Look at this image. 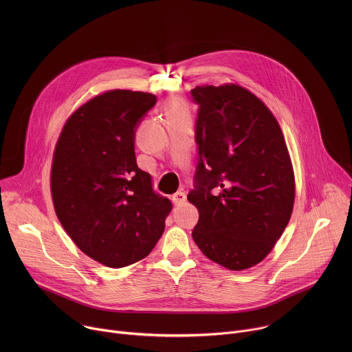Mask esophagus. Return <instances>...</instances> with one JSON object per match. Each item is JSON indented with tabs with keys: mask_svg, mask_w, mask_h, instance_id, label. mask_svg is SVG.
I'll return each mask as SVG.
<instances>
[{
	"mask_svg": "<svg viewBox=\"0 0 352 352\" xmlns=\"http://www.w3.org/2000/svg\"><path fill=\"white\" fill-rule=\"evenodd\" d=\"M185 200H186V195H185L184 192H181V190H179V192H175V193L173 195V202H174L175 206L184 205Z\"/></svg>",
	"mask_w": 352,
	"mask_h": 352,
	"instance_id": "esophagus-1",
	"label": "esophagus"
}]
</instances>
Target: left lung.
Segmentation results:
<instances>
[{"instance_id":"1","label":"left lung","mask_w":352,"mask_h":352,"mask_svg":"<svg viewBox=\"0 0 352 352\" xmlns=\"http://www.w3.org/2000/svg\"><path fill=\"white\" fill-rule=\"evenodd\" d=\"M197 103L195 243L228 270L261 263L294 209L295 177L283 131L269 107L236 85L190 90Z\"/></svg>"}]
</instances>
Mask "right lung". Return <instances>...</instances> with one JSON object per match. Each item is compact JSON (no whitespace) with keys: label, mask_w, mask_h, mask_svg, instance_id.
Returning <instances> with one entry per match:
<instances>
[{"label":"right lung","mask_w":352,"mask_h":352,"mask_svg":"<svg viewBox=\"0 0 352 352\" xmlns=\"http://www.w3.org/2000/svg\"><path fill=\"white\" fill-rule=\"evenodd\" d=\"M157 97L114 89L67 120L53 156L56 214L85 255L118 269L146 258L164 232L173 205L155 192L135 157V129Z\"/></svg>","instance_id":"right-lung-1"}]
</instances>
